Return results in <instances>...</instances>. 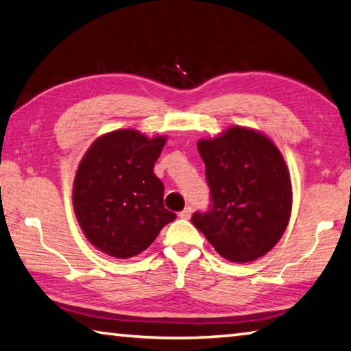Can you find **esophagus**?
Listing matches in <instances>:
<instances>
[{"label":"esophagus","mask_w":351,"mask_h":351,"mask_svg":"<svg viewBox=\"0 0 351 351\" xmlns=\"http://www.w3.org/2000/svg\"><path fill=\"white\" fill-rule=\"evenodd\" d=\"M190 215H192V207L190 206L186 207L182 212H180V218H182V219H189Z\"/></svg>","instance_id":"34e87169"}]
</instances>
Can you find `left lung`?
<instances>
[{
	"mask_svg": "<svg viewBox=\"0 0 351 351\" xmlns=\"http://www.w3.org/2000/svg\"><path fill=\"white\" fill-rule=\"evenodd\" d=\"M210 189V207L192 223L226 260L247 263L277 245L293 204L282 153L265 134L230 127L198 142Z\"/></svg>",
	"mask_w": 351,
	"mask_h": 351,
	"instance_id": "1",
	"label": "left lung"
}]
</instances>
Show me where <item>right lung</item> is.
<instances>
[{"mask_svg": "<svg viewBox=\"0 0 351 351\" xmlns=\"http://www.w3.org/2000/svg\"><path fill=\"white\" fill-rule=\"evenodd\" d=\"M164 145V136L116 130L100 136L77 169L75 217L91 245L111 257L145 251L176 218L164 207V184L153 173Z\"/></svg>", "mask_w": 351, "mask_h": 351, "instance_id": "right-lung-1", "label": "right lung"}]
</instances>
